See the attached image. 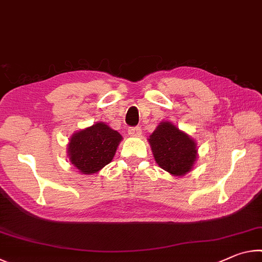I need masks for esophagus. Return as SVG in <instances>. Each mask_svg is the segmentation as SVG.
<instances>
[{"label": "esophagus", "mask_w": 262, "mask_h": 262, "mask_svg": "<svg viewBox=\"0 0 262 262\" xmlns=\"http://www.w3.org/2000/svg\"><path fill=\"white\" fill-rule=\"evenodd\" d=\"M128 134L133 137H139L142 134V129L140 127H132L128 129Z\"/></svg>", "instance_id": "1"}]
</instances>
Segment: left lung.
I'll return each instance as SVG.
<instances>
[{
    "label": "left lung",
    "instance_id": "8db88e82",
    "mask_svg": "<svg viewBox=\"0 0 262 262\" xmlns=\"http://www.w3.org/2000/svg\"><path fill=\"white\" fill-rule=\"evenodd\" d=\"M155 161L171 176L183 177L192 171L198 158V144L192 136L170 121H161L149 136Z\"/></svg>",
    "mask_w": 262,
    "mask_h": 262
}]
</instances>
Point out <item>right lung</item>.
<instances>
[{
	"mask_svg": "<svg viewBox=\"0 0 262 262\" xmlns=\"http://www.w3.org/2000/svg\"><path fill=\"white\" fill-rule=\"evenodd\" d=\"M121 141L120 133L98 121L70 136L67 156L82 174H94L112 162Z\"/></svg>",
	"mask_w": 262,
	"mask_h": 262,
	"instance_id": "obj_1",
	"label": "right lung"
}]
</instances>
